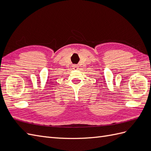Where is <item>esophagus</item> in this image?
<instances>
[{"label": "esophagus", "instance_id": "obj_1", "mask_svg": "<svg viewBox=\"0 0 151 151\" xmlns=\"http://www.w3.org/2000/svg\"><path fill=\"white\" fill-rule=\"evenodd\" d=\"M72 67H73V68H74V70H77V69H78V66H77L76 65H73Z\"/></svg>", "mask_w": 151, "mask_h": 151}]
</instances>
